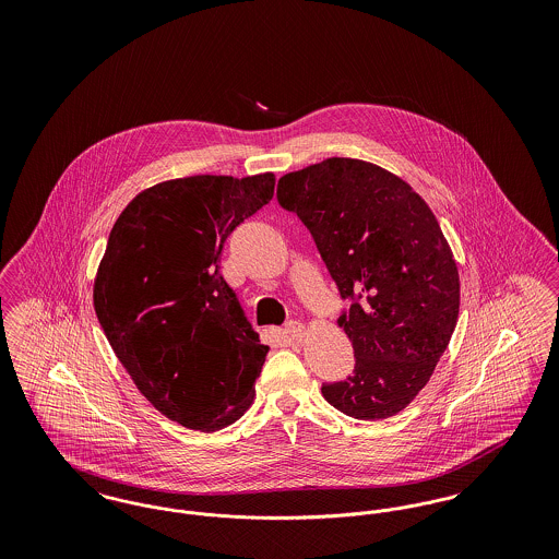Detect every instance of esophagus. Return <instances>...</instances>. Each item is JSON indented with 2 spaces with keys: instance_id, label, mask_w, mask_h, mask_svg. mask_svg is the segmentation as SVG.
Listing matches in <instances>:
<instances>
[{
  "instance_id": "esophagus-1",
  "label": "esophagus",
  "mask_w": 559,
  "mask_h": 559,
  "mask_svg": "<svg viewBox=\"0 0 559 559\" xmlns=\"http://www.w3.org/2000/svg\"><path fill=\"white\" fill-rule=\"evenodd\" d=\"M285 335L293 340V342H301L306 337V324L304 322H297V320H289L285 324Z\"/></svg>"
}]
</instances>
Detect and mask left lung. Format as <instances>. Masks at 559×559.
<instances>
[{
  "label": "left lung",
  "mask_w": 559,
  "mask_h": 559,
  "mask_svg": "<svg viewBox=\"0 0 559 559\" xmlns=\"http://www.w3.org/2000/svg\"><path fill=\"white\" fill-rule=\"evenodd\" d=\"M276 197L352 299L337 324L354 372L322 396L354 419L396 415L426 388L459 319V270L436 215L399 176L346 157L283 176Z\"/></svg>",
  "instance_id": "8db88e82"
}]
</instances>
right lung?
<instances>
[{
    "instance_id": "obj_1",
    "label": "right lung",
    "mask_w": 559,
    "mask_h": 559,
    "mask_svg": "<svg viewBox=\"0 0 559 559\" xmlns=\"http://www.w3.org/2000/svg\"><path fill=\"white\" fill-rule=\"evenodd\" d=\"M274 194V174L190 176L135 194L94 281V310L140 394L199 431L251 406L267 346L219 274L230 233Z\"/></svg>"
}]
</instances>
